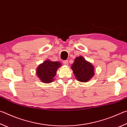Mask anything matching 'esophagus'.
Masks as SVG:
<instances>
[{
  "label": "esophagus",
  "mask_w": 127,
  "mask_h": 127,
  "mask_svg": "<svg viewBox=\"0 0 127 127\" xmlns=\"http://www.w3.org/2000/svg\"><path fill=\"white\" fill-rule=\"evenodd\" d=\"M63 63L64 65H68V61H67V60H65V61H63Z\"/></svg>",
  "instance_id": "esophagus-1"
}]
</instances>
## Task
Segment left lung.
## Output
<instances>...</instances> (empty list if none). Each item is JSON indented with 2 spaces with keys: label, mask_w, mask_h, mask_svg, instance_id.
<instances>
[{
  "label": "left lung",
  "mask_w": 127,
  "mask_h": 127,
  "mask_svg": "<svg viewBox=\"0 0 127 127\" xmlns=\"http://www.w3.org/2000/svg\"><path fill=\"white\" fill-rule=\"evenodd\" d=\"M71 69L76 79L80 82H88L94 75V65L82 56L75 58Z\"/></svg>",
  "instance_id": "left-lung-1"
}]
</instances>
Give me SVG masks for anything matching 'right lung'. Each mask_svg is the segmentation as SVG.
<instances>
[{"instance_id":"add662e5","label":"right lung","mask_w":127,"mask_h":127,"mask_svg":"<svg viewBox=\"0 0 127 127\" xmlns=\"http://www.w3.org/2000/svg\"><path fill=\"white\" fill-rule=\"evenodd\" d=\"M62 64L60 62H53L50 60L45 61L39 65L36 69V74L40 80L44 83H50L54 81V77L57 74L58 69Z\"/></svg>"}]
</instances>
